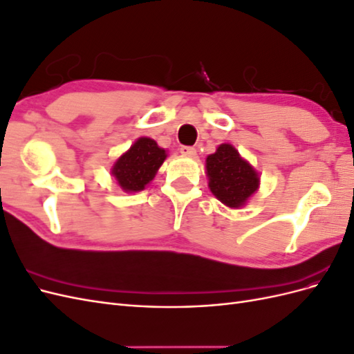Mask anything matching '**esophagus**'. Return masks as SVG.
I'll list each match as a JSON object with an SVG mask.
<instances>
[{"instance_id":"obj_1","label":"esophagus","mask_w":354,"mask_h":354,"mask_svg":"<svg viewBox=\"0 0 354 354\" xmlns=\"http://www.w3.org/2000/svg\"><path fill=\"white\" fill-rule=\"evenodd\" d=\"M180 153L185 155V156H189V158H195L196 156V149L190 147V146H181Z\"/></svg>"}]
</instances>
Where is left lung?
Returning a JSON list of instances; mask_svg holds the SVG:
<instances>
[{"mask_svg": "<svg viewBox=\"0 0 354 354\" xmlns=\"http://www.w3.org/2000/svg\"><path fill=\"white\" fill-rule=\"evenodd\" d=\"M208 186L224 205L243 207L260 186L259 173L229 143H223L205 160Z\"/></svg>", "mask_w": 354, "mask_h": 354, "instance_id": "obj_1", "label": "left lung"}]
</instances>
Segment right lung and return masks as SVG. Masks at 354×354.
<instances>
[{"label": "right lung", "mask_w": 354, "mask_h": 354, "mask_svg": "<svg viewBox=\"0 0 354 354\" xmlns=\"http://www.w3.org/2000/svg\"><path fill=\"white\" fill-rule=\"evenodd\" d=\"M165 158V149L159 147L152 138L140 137L116 159L112 167V176L124 192H140L155 178Z\"/></svg>", "instance_id": "1"}]
</instances>
